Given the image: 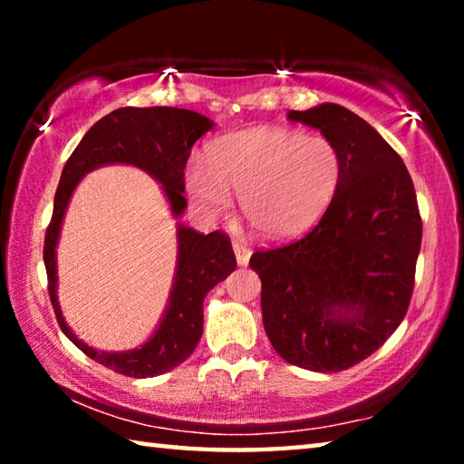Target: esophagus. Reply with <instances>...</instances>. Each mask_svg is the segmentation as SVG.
<instances>
[{"instance_id":"34e87169","label":"esophagus","mask_w":464,"mask_h":464,"mask_svg":"<svg viewBox=\"0 0 464 464\" xmlns=\"http://www.w3.org/2000/svg\"><path fill=\"white\" fill-rule=\"evenodd\" d=\"M233 251H235V257H237V264L239 266H247L249 264L251 249L241 239H233Z\"/></svg>"}]
</instances>
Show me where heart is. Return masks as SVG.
<instances>
[{
  "instance_id": "b5f03b06",
  "label": "heart",
  "mask_w": 464,
  "mask_h": 464,
  "mask_svg": "<svg viewBox=\"0 0 464 464\" xmlns=\"http://www.w3.org/2000/svg\"><path fill=\"white\" fill-rule=\"evenodd\" d=\"M208 167L186 171L188 194L202 217L221 218L241 196L249 225L268 239L296 237L332 207L343 178L340 147L324 135L257 127L227 135L208 149Z\"/></svg>"
}]
</instances>
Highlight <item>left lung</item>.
Instances as JSON below:
<instances>
[{
	"label": "left lung",
	"instance_id": "left-lung-1",
	"mask_svg": "<svg viewBox=\"0 0 464 464\" xmlns=\"http://www.w3.org/2000/svg\"><path fill=\"white\" fill-rule=\"evenodd\" d=\"M343 157L332 207L309 235L256 251L262 319L274 350L313 372L362 362L401 325L413 293L421 218L401 157L371 124L340 104L290 110Z\"/></svg>",
	"mask_w": 464,
	"mask_h": 464
}]
</instances>
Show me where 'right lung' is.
Listing matches in <instances>:
<instances>
[{
	"label": "right lung",
	"mask_w": 464,
	"mask_h": 464,
	"mask_svg": "<svg viewBox=\"0 0 464 464\" xmlns=\"http://www.w3.org/2000/svg\"><path fill=\"white\" fill-rule=\"evenodd\" d=\"M215 129V122L184 108H119L85 132L61 171L54 194L53 218L44 237V268L49 295L59 325L85 356L135 379L169 372L192 354L202 335V303L208 290L235 270L231 241L223 233H196L179 217L186 210L184 168L192 145ZM104 165L143 169L160 184L172 216L177 218V272L169 304L154 334L137 349L106 353L80 341L62 317L56 288V246L68 202L81 179Z\"/></svg>",
	"instance_id": "right-lung-1"
}]
</instances>
